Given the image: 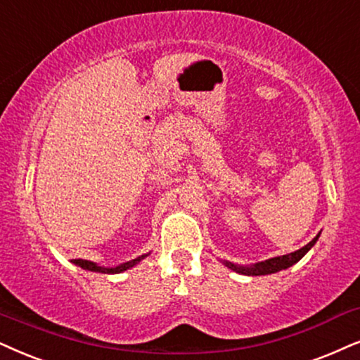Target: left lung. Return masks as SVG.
I'll return each mask as SVG.
<instances>
[{"label": "left lung", "mask_w": 360, "mask_h": 360, "mask_svg": "<svg viewBox=\"0 0 360 360\" xmlns=\"http://www.w3.org/2000/svg\"><path fill=\"white\" fill-rule=\"evenodd\" d=\"M319 236H321V233L317 234L316 238L311 240V243L306 244V245H304V248L299 249V251L285 254V256H277V257L267 259V261L252 264V266H238V264L227 262V261H224V264H226L227 267H229V269H233V271L239 272V274H244V276H267V274H274V272H279L282 269H288V267L294 266L295 262L301 261V259L307 254V251H311L312 245L317 243Z\"/></svg>", "instance_id": "left-lung-1"}]
</instances>
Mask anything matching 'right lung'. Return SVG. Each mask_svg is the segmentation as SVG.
Segmentation results:
<instances>
[{
  "label": "right lung",
  "instance_id": "right-lung-1",
  "mask_svg": "<svg viewBox=\"0 0 360 360\" xmlns=\"http://www.w3.org/2000/svg\"><path fill=\"white\" fill-rule=\"evenodd\" d=\"M149 256V254H144V256H139L133 259V261H127L124 264H120V266L116 267H103V266H98L96 262H91V261H84V259H72V262L76 264V266L83 267L86 271H93V272H103V274H120L122 271H127L131 269V267H134L136 264L143 261L144 257Z\"/></svg>",
  "mask_w": 360,
  "mask_h": 360
}]
</instances>
